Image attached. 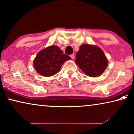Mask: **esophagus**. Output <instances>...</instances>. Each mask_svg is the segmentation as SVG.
Wrapping results in <instances>:
<instances>
[{
    "mask_svg": "<svg viewBox=\"0 0 134 134\" xmlns=\"http://www.w3.org/2000/svg\"><path fill=\"white\" fill-rule=\"evenodd\" d=\"M70 57H71V58H72V59H74V54H71V55H70Z\"/></svg>",
    "mask_w": 134,
    "mask_h": 134,
    "instance_id": "obj_1",
    "label": "esophagus"
}]
</instances>
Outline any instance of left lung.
Masks as SVG:
<instances>
[{
  "label": "left lung",
  "mask_w": 134,
  "mask_h": 134,
  "mask_svg": "<svg viewBox=\"0 0 134 134\" xmlns=\"http://www.w3.org/2000/svg\"><path fill=\"white\" fill-rule=\"evenodd\" d=\"M75 63L85 74L91 77L101 75L108 65L103 50L96 46L87 44L80 46L76 55Z\"/></svg>",
  "instance_id": "left-lung-1"
}]
</instances>
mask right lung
Here are the masks:
<instances>
[{
  "label": "right lung",
  "mask_w": 134,
  "mask_h": 134,
  "mask_svg": "<svg viewBox=\"0 0 134 134\" xmlns=\"http://www.w3.org/2000/svg\"><path fill=\"white\" fill-rule=\"evenodd\" d=\"M71 59L64 54L57 46H51L40 51L35 57L33 65L36 72L41 75L50 77L56 74L62 64Z\"/></svg>",
  "instance_id": "1"
}]
</instances>
